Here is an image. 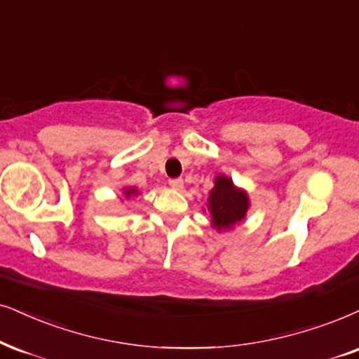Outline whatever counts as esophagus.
Instances as JSON below:
<instances>
[{
    "label": "esophagus",
    "instance_id": "34e87169",
    "mask_svg": "<svg viewBox=\"0 0 359 359\" xmlns=\"http://www.w3.org/2000/svg\"><path fill=\"white\" fill-rule=\"evenodd\" d=\"M169 185L174 190H182L184 189V180L182 179H170Z\"/></svg>",
    "mask_w": 359,
    "mask_h": 359
}]
</instances>
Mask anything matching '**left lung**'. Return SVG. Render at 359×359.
I'll list each match as a JSON object with an SVG mask.
<instances>
[{"instance_id":"8db88e82","label":"left lung","mask_w":359,"mask_h":359,"mask_svg":"<svg viewBox=\"0 0 359 359\" xmlns=\"http://www.w3.org/2000/svg\"><path fill=\"white\" fill-rule=\"evenodd\" d=\"M207 210L213 229L220 233L229 232L245 220L250 210V197L247 190L237 187L230 177L219 174L213 179V189L208 192Z\"/></svg>"}]
</instances>
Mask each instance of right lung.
I'll return each instance as SVG.
<instances>
[{
  "mask_svg": "<svg viewBox=\"0 0 359 359\" xmlns=\"http://www.w3.org/2000/svg\"><path fill=\"white\" fill-rule=\"evenodd\" d=\"M122 194H124L126 198L135 197V195H139V189L137 187H124L122 189Z\"/></svg>",
  "mask_w": 359,
  "mask_h": 359,
  "instance_id": "1",
  "label": "right lung"
}]
</instances>
